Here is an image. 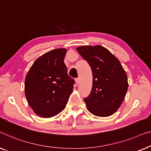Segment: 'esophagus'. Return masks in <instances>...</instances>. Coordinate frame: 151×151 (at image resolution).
I'll return each mask as SVG.
<instances>
[{"mask_svg": "<svg viewBox=\"0 0 151 151\" xmlns=\"http://www.w3.org/2000/svg\"><path fill=\"white\" fill-rule=\"evenodd\" d=\"M79 81H80V80H79V78H76V79H75V83H76V84H78V83H79Z\"/></svg>", "mask_w": 151, "mask_h": 151, "instance_id": "obj_1", "label": "esophagus"}]
</instances>
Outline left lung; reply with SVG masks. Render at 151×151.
I'll use <instances>...</instances> for the list:
<instances>
[{"label":"left lung","instance_id":"left-lung-1","mask_svg":"<svg viewBox=\"0 0 151 151\" xmlns=\"http://www.w3.org/2000/svg\"><path fill=\"white\" fill-rule=\"evenodd\" d=\"M88 61L92 71V88L85 98L88 111L99 117H107L117 111L128 90V79L120 61L103 46H83L76 48Z\"/></svg>","mask_w":151,"mask_h":151}]
</instances>
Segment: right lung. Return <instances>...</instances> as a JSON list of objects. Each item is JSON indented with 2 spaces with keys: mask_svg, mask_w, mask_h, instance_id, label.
<instances>
[{
  "mask_svg": "<svg viewBox=\"0 0 151 151\" xmlns=\"http://www.w3.org/2000/svg\"><path fill=\"white\" fill-rule=\"evenodd\" d=\"M66 48L50 50L36 59L25 78V96L37 116L51 118L65 109L75 81L63 60Z\"/></svg>",
  "mask_w": 151,
  "mask_h": 151,
  "instance_id": "add662e5",
  "label": "right lung"
}]
</instances>
